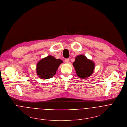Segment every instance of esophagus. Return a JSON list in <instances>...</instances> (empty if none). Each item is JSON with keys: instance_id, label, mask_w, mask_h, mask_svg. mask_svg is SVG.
Returning <instances> with one entry per match:
<instances>
[{"instance_id": "obj_1", "label": "esophagus", "mask_w": 127, "mask_h": 127, "mask_svg": "<svg viewBox=\"0 0 127 127\" xmlns=\"http://www.w3.org/2000/svg\"><path fill=\"white\" fill-rule=\"evenodd\" d=\"M64 61H65V63H68V62H69V59H65V60H64Z\"/></svg>"}]
</instances>
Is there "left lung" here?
Masks as SVG:
<instances>
[{
  "instance_id": "1",
  "label": "left lung",
  "mask_w": 127,
  "mask_h": 127,
  "mask_svg": "<svg viewBox=\"0 0 127 127\" xmlns=\"http://www.w3.org/2000/svg\"><path fill=\"white\" fill-rule=\"evenodd\" d=\"M77 75L81 78H85L90 76L94 69V64L87 59L85 56L80 55L76 58L73 63Z\"/></svg>"
}]
</instances>
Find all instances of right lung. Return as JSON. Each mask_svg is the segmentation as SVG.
Returning <instances> with one entry per match:
<instances>
[{
	"instance_id": "1",
	"label": "right lung",
	"mask_w": 127,
	"mask_h": 127,
	"mask_svg": "<svg viewBox=\"0 0 127 127\" xmlns=\"http://www.w3.org/2000/svg\"><path fill=\"white\" fill-rule=\"evenodd\" d=\"M61 60H57L50 55L40 61L37 64V74L42 79L52 78L56 73L60 64Z\"/></svg>"
}]
</instances>
